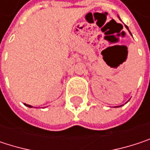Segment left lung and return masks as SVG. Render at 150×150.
Listing matches in <instances>:
<instances>
[{"mask_svg": "<svg viewBox=\"0 0 150 150\" xmlns=\"http://www.w3.org/2000/svg\"><path fill=\"white\" fill-rule=\"evenodd\" d=\"M126 28H128V27H126ZM128 29H129V28H128ZM129 33H130V32H129ZM121 106H122V105H121ZM121 106H120V107H121Z\"/></svg>", "mask_w": 150, "mask_h": 150, "instance_id": "1", "label": "left lung"}]
</instances>
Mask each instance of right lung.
I'll use <instances>...</instances> for the list:
<instances>
[{
  "mask_svg": "<svg viewBox=\"0 0 150 150\" xmlns=\"http://www.w3.org/2000/svg\"><path fill=\"white\" fill-rule=\"evenodd\" d=\"M27 107H29V108H32V106L31 105H28V104H25Z\"/></svg>",
  "mask_w": 150,
  "mask_h": 150,
  "instance_id": "add662e5",
  "label": "right lung"
}]
</instances>
